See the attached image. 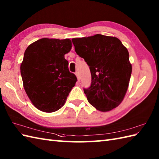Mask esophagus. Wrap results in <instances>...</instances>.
<instances>
[{
	"instance_id": "34e87169",
	"label": "esophagus",
	"mask_w": 159,
	"mask_h": 159,
	"mask_svg": "<svg viewBox=\"0 0 159 159\" xmlns=\"http://www.w3.org/2000/svg\"><path fill=\"white\" fill-rule=\"evenodd\" d=\"M75 74H76V78H77V79H78V80H80V76H79V73L78 72H76L75 73Z\"/></svg>"
}]
</instances>
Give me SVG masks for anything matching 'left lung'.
Returning a JSON list of instances; mask_svg holds the SVG:
<instances>
[{
    "label": "left lung",
    "instance_id": "1",
    "mask_svg": "<svg viewBox=\"0 0 159 159\" xmlns=\"http://www.w3.org/2000/svg\"><path fill=\"white\" fill-rule=\"evenodd\" d=\"M72 41L77 55L89 66L92 84L84 89L89 104L102 112L117 107L126 95L132 73L127 48L116 37L100 34Z\"/></svg>",
    "mask_w": 159,
    "mask_h": 159
}]
</instances>
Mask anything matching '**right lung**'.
<instances>
[{"label":"right lung","mask_w":159,"mask_h":159,"mask_svg":"<svg viewBox=\"0 0 159 159\" xmlns=\"http://www.w3.org/2000/svg\"><path fill=\"white\" fill-rule=\"evenodd\" d=\"M71 49L70 39L42 38L25 50L20 65L24 88L33 105L43 112L60 109L75 85L77 79L65 59Z\"/></svg>","instance_id":"add662e5"}]
</instances>
